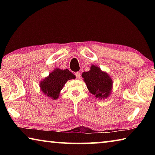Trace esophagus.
I'll use <instances>...</instances> for the list:
<instances>
[{"label":"esophagus","instance_id":"1","mask_svg":"<svg viewBox=\"0 0 155 155\" xmlns=\"http://www.w3.org/2000/svg\"><path fill=\"white\" fill-rule=\"evenodd\" d=\"M75 76L76 77H77V79H79V78L81 77V73L79 72H75Z\"/></svg>","mask_w":155,"mask_h":155}]
</instances>
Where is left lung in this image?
<instances>
[{
    "instance_id": "left-lung-1",
    "label": "left lung",
    "mask_w": 155,
    "mask_h": 155,
    "mask_svg": "<svg viewBox=\"0 0 155 155\" xmlns=\"http://www.w3.org/2000/svg\"><path fill=\"white\" fill-rule=\"evenodd\" d=\"M81 77L87 85L89 91L100 100L109 97L113 90V80L108 73L98 65H91L90 70L82 73Z\"/></svg>"
}]
</instances>
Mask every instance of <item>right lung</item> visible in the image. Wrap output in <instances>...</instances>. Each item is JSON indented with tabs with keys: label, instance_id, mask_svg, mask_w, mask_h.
I'll return each mask as SVG.
<instances>
[{
	"label": "right lung",
	"instance_id": "add662e5",
	"mask_svg": "<svg viewBox=\"0 0 155 155\" xmlns=\"http://www.w3.org/2000/svg\"><path fill=\"white\" fill-rule=\"evenodd\" d=\"M75 75L69 70L55 68L48 77L40 81V87L44 95L53 100L59 98L60 92L68 81L74 79Z\"/></svg>",
	"mask_w": 155,
	"mask_h": 155
}]
</instances>
